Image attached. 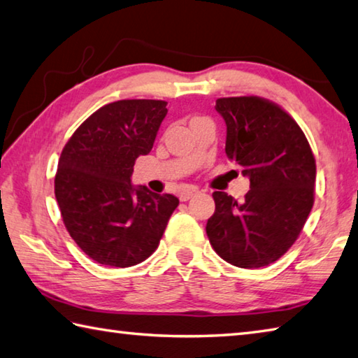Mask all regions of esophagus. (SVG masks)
<instances>
[{"mask_svg": "<svg viewBox=\"0 0 358 358\" xmlns=\"http://www.w3.org/2000/svg\"><path fill=\"white\" fill-rule=\"evenodd\" d=\"M197 194H199L197 187H187V189H183L178 194V197H180L181 201H186V200L192 199L194 196H197Z\"/></svg>", "mask_w": 358, "mask_h": 358, "instance_id": "esophagus-1", "label": "esophagus"}]
</instances>
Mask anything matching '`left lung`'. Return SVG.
Returning <instances> with one entry per match:
<instances>
[{"label":"left lung","mask_w":358,"mask_h":358,"mask_svg":"<svg viewBox=\"0 0 358 358\" xmlns=\"http://www.w3.org/2000/svg\"><path fill=\"white\" fill-rule=\"evenodd\" d=\"M227 125L225 153L243 167L250 191L243 201L213 192L206 222L213 249L227 263L255 269L277 262L301 235L315 203L316 162L296 120L262 96L216 100Z\"/></svg>","instance_id":"obj_1"}]
</instances>
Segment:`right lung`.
<instances>
[{
  "mask_svg": "<svg viewBox=\"0 0 358 358\" xmlns=\"http://www.w3.org/2000/svg\"><path fill=\"white\" fill-rule=\"evenodd\" d=\"M167 101L119 100L89 115L62 148L55 194L67 231L94 262L129 268L157 250L178 206L172 194L134 187L136 159L150 153Z\"/></svg>",
  "mask_w": 358,
  "mask_h": 358,
  "instance_id": "obj_1",
  "label": "right lung"
}]
</instances>
